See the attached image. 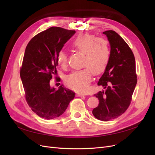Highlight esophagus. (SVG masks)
<instances>
[{"label": "esophagus", "instance_id": "esophagus-1", "mask_svg": "<svg viewBox=\"0 0 155 155\" xmlns=\"http://www.w3.org/2000/svg\"><path fill=\"white\" fill-rule=\"evenodd\" d=\"M84 96L83 94H81V93H77V97H82Z\"/></svg>", "mask_w": 155, "mask_h": 155}]
</instances>
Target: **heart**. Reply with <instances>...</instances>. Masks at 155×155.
<instances>
[{
    "instance_id": "b5f03b06",
    "label": "heart",
    "mask_w": 155,
    "mask_h": 155,
    "mask_svg": "<svg viewBox=\"0 0 155 155\" xmlns=\"http://www.w3.org/2000/svg\"><path fill=\"white\" fill-rule=\"evenodd\" d=\"M71 45L75 50L84 53L82 64L86 68L71 72L65 78V82L73 90L84 93L89 89L91 71L98 75L107 66L110 57L109 43L105 39L82 32L73 39ZM67 61V53L60 50L57 54V61L61 67H65Z\"/></svg>"
}]
</instances>
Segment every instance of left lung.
Segmentation results:
<instances>
[{"label": "left lung", "mask_w": 155, "mask_h": 155, "mask_svg": "<svg viewBox=\"0 0 155 155\" xmlns=\"http://www.w3.org/2000/svg\"><path fill=\"white\" fill-rule=\"evenodd\" d=\"M110 45V57L107 66L98 84L105 91L94 95L99 100L92 114L102 121L116 119L128 108L137 84L136 63L131 48L116 32H103Z\"/></svg>", "instance_id": "8db88e82"}]
</instances>
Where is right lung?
<instances>
[{"instance_id": "obj_1", "label": "right lung", "mask_w": 155, "mask_h": 155, "mask_svg": "<svg viewBox=\"0 0 155 155\" xmlns=\"http://www.w3.org/2000/svg\"><path fill=\"white\" fill-rule=\"evenodd\" d=\"M75 31L51 27L36 35L28 44L20 76L25 97L32 110L41 118L62 115L75 93L60 85L57 91L50 81L57 73V54Z\"/></svg>"}]
</instances>
